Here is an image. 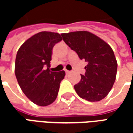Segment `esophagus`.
Masks as SVG:
<instances>
[{"mask_svg":"<svg viewBox=\"0 0 133 133\" xmlns=\"http://www.w3.org/2000/svg\"><path fill=\"white\" fill-rule=\"evenodd\" d=\"M65 73H66V74H68V73H70V71L68 70H65Z\"/></svg>","mask_w":133,"mask_h":133,"instance_id":"1","label":"esophagus"}]
</instances>
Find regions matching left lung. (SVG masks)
<instances>
[{
  "mask_svg": "<svg viewBox=\"0 0 133 133\" xmlns=\"http://www.w3.org/2000/svg\"><path fill=\"white\" fill-rule=\"evenodd\" d=\"M64 42L81 60L87 62L85 72L74 85L81 98L100 101L108 95L117 74V63L111 47L99 37L88 31L62 33Z\"/></svg>",
  "mask_w": 133,
  "mask_h": 133,
  "instance_id": "left-lung-1",
  "label": "left lung"
}]
</instances>
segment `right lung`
Here are the masks:
<instances>
[{"instance_id": "obj_1", "label": "right lung", "mask_w": 133, "mask_h": 133, "mask_svg": "<svg viewBox=\"0 0 133 133\" xmlns=\"http://www.w3.org/2000/svg\"><path fill=\"white\" fill-rule=\"evenodd\" d=\"M63 40L59 33L40 32L25 42L17 52L15 73L22 91L33 103L50 105L58 95L64 70L52 72L49 68L52 50Z\"/></svg>"}]
</instances>
